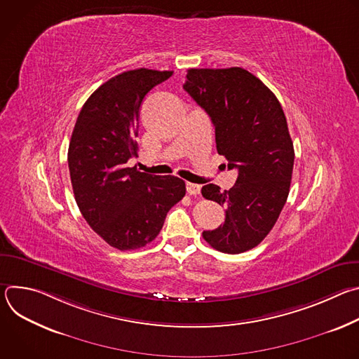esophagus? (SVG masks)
<instances>
[{
	"mask_svg": "<svg viewBox=\"0 0 359 359\" xmlns=\"http://www.w3.org/2000/svg\"><path fill=\"white\" fill-rule=\"evenodd\" d=\"M186 190H187V193L190 194V196H197L198 193H200V190H201V187L198 186V184H194V183H186Z\"/></svg>",
	"mask_w": 359,
	"mask_h": 359,
	"instance_id": "1",
	"label": "esophagus"
}]
</instances>
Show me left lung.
Here are the masks:
<instances>
[{
	"mask_svg": "<svg viewBox=\"0 0 359 359\" xmlns=\"http://www.w3.org/2000/svg\"><path fill=\"white\" fill-rule=\"evenodd\" d=\"M183 88L210 116L219 155L238 172L230 190L203 186V197L226 209L224 223L203 238L222 252H244L271 231L290 193L294 146L284 111L257 76L238 67L189 69Z\"/></svg>",
	"mask_w": 359,
	"mask_h": 359,
	"instance_id": "8db88e82",
	"label": "left lung"
}]
</instances>
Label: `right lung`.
Masks as SVG:
<instances>
[{"mask_svg":"<svg viewBox=\"0 0 359 359\" xmlns=\"http://www.w3.org/2000/svg\"><path fill=\"white\" fill-rule=\"evenodd\" d=\"M172 71L139 68L100 85L85 102L68 149L78 208L109 245L136 250L161 233L168 212L186 194L176 176H155L128 168L137 158L139 111L147 92Z\"/></svg>","mask_w":359,"mask_h":359,"instance_id":"right-lung-1","label":"right lung"}]
</instances>
